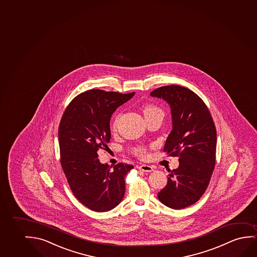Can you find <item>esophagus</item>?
<instances>
[{"label": "esophagus", "mask_w": 257, "mask_h": 257, "mask_svg": "<svg viewBox=\"0 0 257 257\" xmlns=\"http://www.w3.org/2000/svg\"><path fill=\"white\" fill-rule=\"evenodd\" d=\"M138 168L139 170L143 171V172H152L154 170L153 167L149 166V165H141V166L138 167Z\"/></svg>", "instance_id": "obj_1"}]
</instances>
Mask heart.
Here are the masks:
<instances>
[{"label": "heart", "mask_w": 257, "mask_h": 257, "mask_svg": "<svg viewBox=\"0 0 257 257\" xmlns=\"http://www.w3.org/2000/svg\"><path fill=\"white\" fill-rule=\"evenodd\" d=\"M143 112H144V115H145L146 120L152 119V117H155V116L161 115L164 117V112H163L162 109L159 108V106L153 105V104H146V105H144L143 106ZM120 115H121L120 113L116 114L114 119L112 120V131L117 130ZM134 153L141 159H145L147 157V151H146L145 147H136L134 149Z\"/></svg>", "instance_id": "b5f03b06"}]
</instances>
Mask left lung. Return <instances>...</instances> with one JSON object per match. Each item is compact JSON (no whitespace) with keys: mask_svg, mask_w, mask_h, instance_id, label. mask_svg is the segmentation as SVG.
Returning a JSON list of instances; mask_svg holds the SVG:
<instances>
[{"mask_svg":"<svg viewBox=\"0 0 257 257\" xmlns=\"http://www.w3.org/2000/svg\"><path fill=\"white\" fill-rule=\"evenodd\" d=\"M150 94L170 105L173 130L164 152L180 162L158 197L166 206L184 209L196 203L210 183L216 164V126L203 99L186 87H159Z\"/></svg>","mask_w":257,"mask_h":257,"instance_id":"1","label":"left lung"}]
</instances>
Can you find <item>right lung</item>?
<instances>
[{
  "instance_id": "1",
  "label": "right lung",
  "mask_w": 257,
  "mask_h": 257,
  "mask_svg": "<svg viewBox=\"0 0 257 257\" xmlns=\"http://www.w3.org/2000/svg\"><path fill=\"white\" fill-rule=\"evenodd\" d=\"M134 94L86 90L62 114L58 131L62 170L76 198L90 210L108 211L122 201L124 178L134 167L119 163L111 169L99 162L98 151L108 148L112 113Z\"/></svg>"
}]
</instances>
